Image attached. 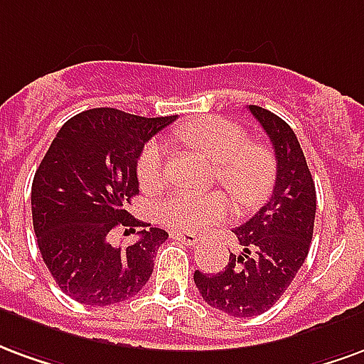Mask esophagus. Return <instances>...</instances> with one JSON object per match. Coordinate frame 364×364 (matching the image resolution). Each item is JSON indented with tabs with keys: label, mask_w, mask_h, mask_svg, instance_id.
I'll use <instances>...</instances> for the list:
<instances>
[{
	"label": "esophagus",
	"mask_w": 364,
	"mask_h": 364,
	"mask_svg": "<svg viewBox=\"0 0 364 364\" xmlns=\"http://www.w3.org/2000/svg\"><path fill=\"white\" fill-rule=\"evenodd\" d=\"M171 237L176 238V240H180V242L188 244V246H196V244L200 242V237H198V235H193V232H182V230H172Z\"/></svg>",
	"instance_id": "obj_1"
}]
</instances>
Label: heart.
<instances>
[{
	"label": "heart",
	"instance_id": "b5f03b06",
	"mask_svg": "<svg viewBox=\"0 0 364 364\" xmlns=\"http://www.w3.org/2000/svg\"><path fill=\"white\" fill-rule=\"evenodd\" d=\"M178 139L215 164L219 184L237 200L252 208L266 198L275 178V156L266 143L250 141L248 134L225 118H198L176 129ZM137 180L143 190H156L166 182V155L161 141L145 145L137 159ZM230 201L219 192H176L159 205V219L172 229L198 232L225 221Z\"/></svg>",
	"mask_w": 364,
	"mask_h": 364
}]
</instances>
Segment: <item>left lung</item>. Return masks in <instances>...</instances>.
I'll list each match as a JSON object with an SVG mask.
<instances>
[{
  "instance_id": "left-lung-1",
  "label": "left lung",
  "mask_w": 364,
  "mask_h": 364,
  "mask_svg": "<svg viewBox=\"0 0 364 364\" xmlns=\"http://www.w3.org/2000/svg\"><path fill=\"white\" fill-rule=\"evenodd\" d=\"M275 151L272 198L235 229L242 254H230L219 273H193L209 306L235 318L258 316L279 301L309 256L316 215V188L301 143L287 122L250 105Z\"/></svg>"
}]
</instances>
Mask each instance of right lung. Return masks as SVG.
<instances>
[{
  "label": "right lung",
  "instance_id": "obj_1",
  "mask_svg": "<svg viewBox=\"0 0 364 364\" xmlns=\"http://www.w3.org/2000/svg\"><path fill=\"white\" fill-rule=\"evenodd\" d=\"M174 120L92 108L63 124L36 168L31 192L36 242L58 287L77 302L116 304L149 281L168 232L135 219L127 205L139 193L143 145ZM137 226L142 230L134 245L113 246L114 230L127 234Z\"/></svg>",
  "mask_w": 364,
  "mask_h": 364
}]
</instances>
